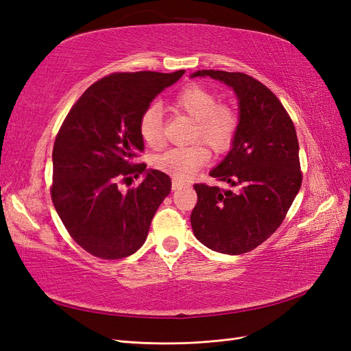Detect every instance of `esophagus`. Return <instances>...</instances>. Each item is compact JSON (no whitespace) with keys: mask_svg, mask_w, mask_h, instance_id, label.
Listing matches in <instances>:
<instances>
[{"mask_svg":"<svg viewBox=\"0 0 351 351\" xmlns=\"http://www.w3.org/2000/svg\"><path fill=\"white\" fill-rule=\"evenodd\" d=\"M183 186H186L183 182H180V180H177V178H173V184H171L173 190H178V189H182Z\"/></svg>","mask_w":351,"mask_h":351,"instance_id":"1","label":"esophagus"}]
</instances>
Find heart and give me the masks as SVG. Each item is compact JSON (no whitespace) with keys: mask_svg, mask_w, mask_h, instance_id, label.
I'll use <instances>...</instances> for the list:
<instances>
[{"mask_svg":"<svg viewBox=\"0 0 351 351\" xmlns=\"http://www.w3.org/2000/svg\"><path fill=\"white\" fill-rule=\"evenodd\" d=\"M171 108L195 121L192 141H204L215 152H224L234 141L239 129L236 111L219 104L218 95L200 84H187L178 90ZM139 133L146 146L158 149L164 145L162 117L158 107L146 108L139 120ZM210 158L205 145L195 143L184 147H173L154 159V167L177 180H189Z\"/></svg>","mask_w":351,"mask_h":351,"instance_id":"b5f03b06","label":"heart"}]
</instances>
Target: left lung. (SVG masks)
<instances>
[{
    "mask_svg": "<svg viewBox=\"0 0 351 351\" xmlns=\"http://www.w3.org/2000/svg\"><path fill=\"white\" fill-rule=\"evenodd\" d=\"M232 88L239 99V129L231 151L209 173L237 190L195 184L190 215L196 239L206 247L241 254L258 247L281 226L302 186L299 141L280 99L244 73L199 70Z\"/></svg>",
    "mask_w": 351,
    "mask_h": 351,
    "instance_id": "8db88e82",
    "label": "left lung"
}]
</instances>
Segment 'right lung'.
<instances>
[{
	"label": "right lung",
	"instance_id": "add662e5",
	"mask_svg": "<svg viewBox=\"0 0 351 351\" xmlns=\"http://www.w3.org/2000/svg\"><path fill=\"white\" fill-rule=\"evenodd\" d=\"M184 74L112 73L95 82L69 111L52 151L51 197L71 239L101 259L142 247L152 218L171 192V178L146 164L139 120L151 102ZM145 173L121 194L118 184Z\"/></svg>",
	"mask_w": 351,
	"mask_h": 351
}]
</instances>
